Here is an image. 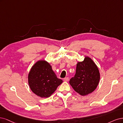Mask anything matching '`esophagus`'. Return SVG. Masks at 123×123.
Here are the masks:
<instances>
[{
	"label": "esophagus",
	"instance_id": "34e87169",
	"mask_svg": "<svg viewBox=\"0 0 123 123\" xmlns=\"http://www.w3.org/2000/svg\"><path fill=\"white\" fill-rule=\"evenodd\" d=\"M63 80H64V81H65V82L68 81L69 80V78H68V77H66V78L63 79Z\"/></svg>",
	"mask_w": 123,
	"mask_h": 123
}]
</instances>
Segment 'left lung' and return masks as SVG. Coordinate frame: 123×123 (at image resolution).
Masks as SVG:
<instances>
[{
	"mask_svg": "<svg viewBox=\"0 0 123 123\" xmlns=\"http://www.w3.org/2000/svg\"><path fill=\"white\" fill-rule=\"evenodd\" d=\"M100 79L97 66L92 59L85 57L82 62H78L74 76L70 79L69 84L75 92L84 96L96 89Z\"/></svg>",
	"mask_w": 123,
	"mask_h": 123,
	"instance_id": "8db88e82",
	"label": "left lung"
}]
</instances>
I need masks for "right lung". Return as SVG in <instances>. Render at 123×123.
<instances>
[{"label":"right lung","instance_id":"1","mask_svg":"<svg viewBox=\"0 0 123 123\" xmlns=\"http://www.w3.org/2000/svg\"><path fill=\"white\" fill-rule=\"evenodd\" d=\"M31 90L41 98L49 97L63 82L58 79L49 63L39 60L31 67L28 75Z\"/></svg>","mask_w":123,"mask_h":123}]
</instances>
